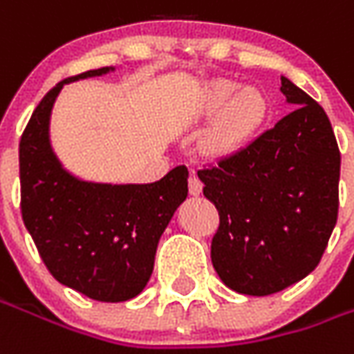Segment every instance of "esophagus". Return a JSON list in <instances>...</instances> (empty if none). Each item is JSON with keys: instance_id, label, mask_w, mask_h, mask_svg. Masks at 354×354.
<instances>
[{"instance_id": "1", "label": "esophagus", "mask_w": 354, "mask_h": 354, "mask_svg": "<svg viewBox=\"0 0 354 354\" xmlns=\"http://www.w3.org/2000/svg\"><path fill=\"white\" fill-rule=\"evenodd\" d=\"M187 184H189V194H192V195H199L203 192L201 180L197 178V174H195V172H192V174H189V180H187Z\"/></svg>"}]
</instances>
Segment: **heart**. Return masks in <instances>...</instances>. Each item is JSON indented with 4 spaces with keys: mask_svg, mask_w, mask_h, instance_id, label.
I'll return each mask as SVG.
<instances>
[{
    "mask_svg": "<svg viewBox=\"0 0 354 354\" xmlns=\"http://www.w3.org/2000/svg\"><path fill=\"white\" fill-rule=\"evenodd\" d=\"M237 87L234 80L218 78L207 86L203 95L207 113L222 109L211 128V142L218 149H232L253 138L268 113V101L257 86H243L239 91Z\"/></svg>",
    "mask_w": 354,
    "mask_h": 354,
    "instance_id": "b5f03b06",
    "label": "heart"
}]
</instances>
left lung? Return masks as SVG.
<instances>
[{"label": "left lung", "instance_id": "8db88e82", "mask_svg": "<svg viewBox=\"0 0 354 354\" xmlns=\"http://www.w3.org/2000/svg\"><path fill=\"white\" fill-rule=\"evenodd\" d=\"M293 111L197 176L218 209L211 259L224 286L264 297L315 270L337 222L341 155L330 118L281 76Z\"/></svg>", "mask_w": 354, "mask_h": 354}]
</instances>
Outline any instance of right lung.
<instances>
[{
  "label": "right lung",
  "mask_w": 354,
  "mask_h": 354,
  "mask_svg": "<svg viewBox=\"0 0 354 354\" xmlns=\"http://www.w3.org/2000/svg\"><path fill=\"white\" fill-rule=\"evenodd\" d=\"M113 71L103 66L57 84L19 145L22 220L41 261L59 283L103 303L142 293L160 236L187 197L185 167L153 184H103L74 176L53 151L49 120L63 86Z\"/></svg>",
  "instance_id": "add662e5"
}]
</instances>
